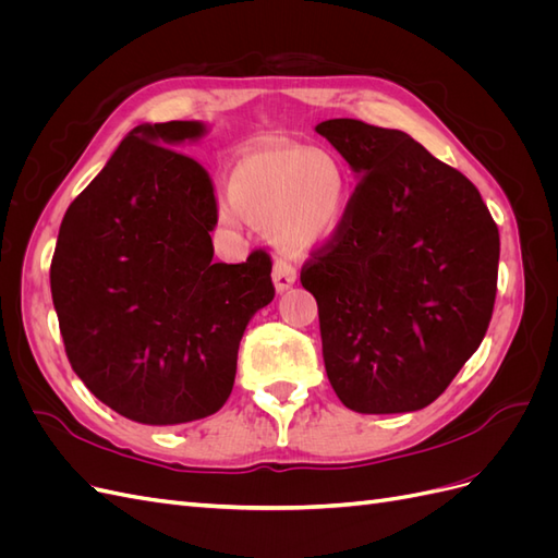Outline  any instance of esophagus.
Here are the masks:
<instances>
[{"instance_id":"1","label":"esophagus","mask_w":558,"mask_h":558,"mask_svg":"<svg viewBox=\"0 0 558 558\" xmlns=\"http://www.w3.org/2000/svg\"><path fill=\"white\" fill-rule=\"evenodd\" d=\"M272 281H275V289H277L279 293L289 291L291 286L298 281V269H295L291 263L277 260L275 267H272Z\"/></svg>"}]
</instances>
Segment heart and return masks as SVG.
<instances>
[{
  "instance_id": "obj_1",
  "label": "heart",
  "mask_w": 558,
  "mask_h": 558,
  "mask_svg": "<svg viewBox=\"0 0 558 558\" xmlns=\"http://www.w3.org/2000/svg\"><path fill=\"white\" fill-rule=\"evenodd\" d=\"M232 205L228 223L248 218L269 228L272 240L293 253L330 242L351 202L344 167L312 146L260 144L234 158L228 177Z\"/></svg>"
}]
</instances>
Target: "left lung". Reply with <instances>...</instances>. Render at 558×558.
Masks as SVG:
<instances>
[{
	"label": "left lung",
	"mask_w": 558,
	"mask_h": 558,
	"mask_svg": "<svg viewBox=\"0 0 558 558\" xmlns=\"http://www.w3.org/2000/svg\"><path fill=\"white\" fill-rule=\"evenodd\" d=\"M359 189L344 226L302 267L328 379L361 414L424 410L482 344L500 238L480 191L408 132L316 125Z\"/></svg>",
	"instance_id": "obj_1"
}]
</instances>
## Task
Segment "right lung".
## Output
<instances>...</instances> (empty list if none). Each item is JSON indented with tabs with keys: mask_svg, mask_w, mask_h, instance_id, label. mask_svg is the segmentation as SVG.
Wrapping results in <instances>:
<instances>
[{
	"mask_svg": "<svg viewBox=\"0 0 558 558\" xmlns=\"http://www.w3.org/2000/svg\"><path fill=\"white\" fill-rule=\"evenodd\" d=\"M199 121L142 123L66 209L50 293L66 359L121 416L177 426L230 398L242 335L275 298L272 260L214 263L209 174L179 154Z\"/></svg>",
	"mask_w": 558,
	"mask_h": 558,
	"instance_id": "obj_1",
	"label": "right lung"
}]
</instances>
